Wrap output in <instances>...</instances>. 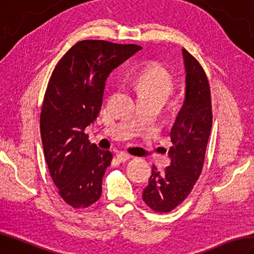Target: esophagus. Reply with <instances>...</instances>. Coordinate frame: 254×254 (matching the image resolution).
Segmentation results:
<instances>
[{
	"mask_svg": "<svg viewBox=\"0 0 254 254\" xmlns=\"http://www.w3.org/2000/svg\"><path fill=\"white\" fill-rule=\"evenodd\" d=\"M116 157H117V159L120 160V162H126V160H128L129 158L131 157V155H130V154L126 153V152H120V153L116 154Z\"/></svg>",
	"mask_w": 254,
	"mask_h": 254,
	"instance_id": "esophagus-1",
	"label": "esophagus"
}]
</instances>
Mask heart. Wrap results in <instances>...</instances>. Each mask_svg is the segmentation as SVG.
Wrapping results in <instances>:
<instances>
[{"instance_id":"1","label":"heart","mask_w":254,"mask_h":254,"mask_svg":"<svg viewBox=\"0 0 254 254\" xmlns=\"http://www.w3.org/2000/svg\"><path fill=\"white\" fill-rule=\"evenodd\" d=\"M140 97L157 98L164 102L174 91L171 74L159 64H148L134 80Z\"/></svg>"}]
</instances>
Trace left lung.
<instances>
[{
    "label": "left lung",
    "mask_w": 254,
    "mask_h": 254,
    "mask_svg": "<svg viewBox=\"0 0 254 254\" xmlns=\"http://www.w3.org/2000/svg\"><path fill=\"white\" fill-rule=\"evenodd\" d=\"M185 95L170 130V166L164 172L152 168L142 198L157 212H169L187 198L198 180L212 127L211 96L205 71L187 49H182Z\"/></svg>",
    "instance_id": "obj_1"
}]
</instances>
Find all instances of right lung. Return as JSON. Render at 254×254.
<instances>
[{
    "instance_id": "add662e5",
    "label": "right lung",
    "mask_w": 254,
    "mask_h": 254,
    "mask_svg": "<svg viewBox=\"0 0 254 254\" xmlns=\"http://www.w3.org/2000/svg\"><path fill=\"white\" fill-rule=\"evenodd\" d=\"M139 45L86 40L56 65L43 101L40 128L49 174L63 199L87 208L101 196L112 153L90 143L85 128L100 112L110 73L141 51Z\"/></svg>"
}]
</instances>
